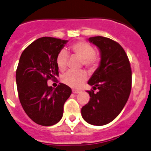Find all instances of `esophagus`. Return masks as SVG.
<instances>
[{"label": "esophagus", "mask_w": 151, "mask_h": 151, "mask_svg": "<svg viewBox=\"0 0 151 151\" xmlns=\"http://www.w3.org/2000/svg\"><path fill=\"white\" fill-rule=\"evenodd\" d=\"M80 90H77V89H73L72 90V92L74 93V94H78V93L80 92Z\"/></svg>", "instance_id": "obj_1"}]
</instances>
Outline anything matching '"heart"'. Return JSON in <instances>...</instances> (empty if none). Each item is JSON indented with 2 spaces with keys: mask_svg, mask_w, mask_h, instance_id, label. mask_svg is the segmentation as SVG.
<instances>
[{
  "mask_svg": "<svg viewBox=\"0 0 151 151\" xmlns=\"http://www.w3.org/2000/svg\"><path fill=\"white\" fill-rule=\"evenodd\" d=\"M71 53L81 58L82 64L88 68H94L98 65L100 57L95 49L89 43L83 41H79L72 44L70 47ZM68 53L65 50H61L56 55V63L59 70L65 71L67 68ZM87 74L83 71H68L63 75L62 80L65 84L72 88H79L86 81Z\"/></svg>",
  "mask_w": 151,
  "mask_h": 151,
  "instance_id": "1",
  "label": "heart"
}]
</instances>
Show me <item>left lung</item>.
Segmentation results:
<instances>
[{"mask_svg":"<svg viewBox=\"0 0 151 151\" xmlns=\"http://www.w3.org/2000/svg\"><path fill=\"white\" fill-rule=\"evenodd\" d=\"M88 41L101 53L99 67L88 82L98 91H87L90 100L81 115L87 123L102 126L112 122L124 107L130 94L132 71L127 55L118 42L103 36Z\"/></svg>","mask_w":151,"mask_h":151,"instance_id":"left-lung-1","label":"left lung"}]
</instances>
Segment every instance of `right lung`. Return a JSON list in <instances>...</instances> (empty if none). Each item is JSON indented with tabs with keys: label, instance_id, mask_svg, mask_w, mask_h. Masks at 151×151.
Masks as SVG:
<instances>
[{
	"label": "right lung",
	"instance_id": "obj_1",
	"mask_svg": "<svg viewBox=\"0 0 151 151\" xmlns=\"http://www.w3.org/2000/svg\"><path fill=\"white\" fill-rule=\"evenodd\" d=\"M67 42L39 38L25 48L19 60L15 75L18 98L29 118L42 126H52L61 120L63 106L71 94L65 84L56 88L47 86V80L59 75L56 57Z\"/></svg>",
	"mask_w": 151,
	"mask_h": 151
}]
</instances>
